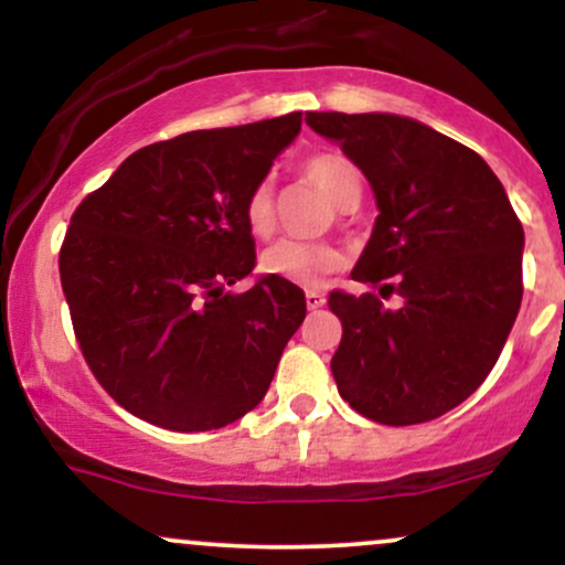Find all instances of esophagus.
I'll use <instances>...</instances> for the list:
<instances>
[{
	"label": "esophagus",
	"instance_id": "esophagus-1",
	"mask_svg": "<svg viewBox=\"0 0 565 565\" xmlns=\"http://www.w3.org/2000/svg\"><path fill=\"white\" fill-rule=\"evenodd\" d=\"M323 302H327V297H323L321 291H316V289H308V291H305V305H308L310 310L321 308Z\"/></svg>",
	"mask_w": 565,
	"mask_h": 565
}]
</instances>
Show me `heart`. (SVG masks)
I'll return each mask as SVG.
<instances>
[{"label":"heart","instance_id":"obj_1","mask_svg":"<svg viewBox=\"0 0 565 565\" xmlns=\"http://www.w3.org/2000/svg\"><path fill=\"white\" fill-rule=\"evenodd\" d=\"M302 174L321 188L340 210H350L361 201L364 178L361 170L348 157L340 153H316L302 161ZM244 225L255 238L268 236L274 231V191L268 180L257 183L244 201ZM265 274L284 278L300 287H316L323 276L342 265V252L329 242H295L281 238L268 246L263 255Z\"/></svg>","mask_w":565,"mask_h":565}]
</instances>
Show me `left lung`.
Listing matches in <instances>:
<instances>
[{
    "mask_svg": "<svg viewBox=\"0 0 565 565\" xmlns=\"http://www.w3.org/2000/svg\"><path fill=\"white\" fill-rule=\"evenodd\" d=\"M366 174L380 215L353 281L334 289L342 321L337 391L380 425L451 412L494 369L523 297V225L491 167L462 142L393 114H308ZM405 305L387 311L382 296Z\"/></svg>",
    "mask_w": 565,
    "mask_h": 565,
    "instance_id": "8db88e82",
    "label": "left lung"
}]
</instances>
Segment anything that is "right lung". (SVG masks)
<instances>
[{
	"mask_svg": "<svg viewBox=\"0 0 565 565\" xmlns=\"http://www.w3.org/2000/svg\"><path fill=\"white\" fill-rule=\"evenodd\" d=\"M302 114L140 148L82 199L61 284L89 372L119 406L178 433L225 427L268 393L305 319L300 287L255 268L244 201Z\"/></svg>",
	"mask_w": 565,
	"mask_h": 565,
	"instance_id": "1",
	"label": "right lung"
}]
</instances>
